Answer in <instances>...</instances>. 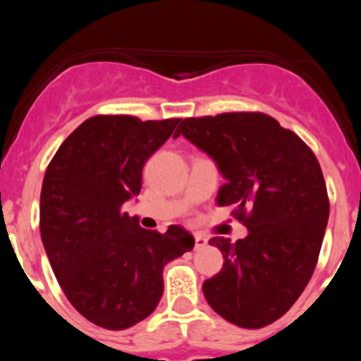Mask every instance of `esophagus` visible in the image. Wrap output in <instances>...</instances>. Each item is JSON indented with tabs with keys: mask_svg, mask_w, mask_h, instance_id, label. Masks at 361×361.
<instances>
[{
	"mask_svg": "<svg viewBox=\"0 0 361 361\" xmlns=\"http://www.w3.org/2000/svg\"><path fill=\"white\" fill-rule=\"evenodd\" d=\"M194 239H195V250H201V248H204V246L207 245V238H206V235L195 234Z\"/></svg>",
	"mask_w": 361,
	"mask_h": 361,
	"instance_id": "obj_1",
	"label": "esophagus"
}]
</instances>
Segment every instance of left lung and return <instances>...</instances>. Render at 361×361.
Here are the masks:
<instances>
[{"label": "left lung", "instance_id": "1", "mask_svg": "<svg viewBox=\"0 0 361 361\" xmlns=\"http://www.w3.org/2000/svg\"><path fill=\"white\" fill-rule=\"evenodd\" d=\"M183 136L224 176L218 206L235 204L248 235L209 239L224 267L202 285L207 304L243 329L281 318L307 286L329 224L322 167L307 145L265 113L185 118Z\"/></svg>", "mask_w": 361, "mask_h": 361}]
</instances>
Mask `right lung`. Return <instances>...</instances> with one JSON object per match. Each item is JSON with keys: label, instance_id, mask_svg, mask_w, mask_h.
I'll use <instances>...</instances> for the list:
<instances>
[{"label": "right lung", "instance_id": "add662e5", "mask_svg": "<svg viewBox=\"0 0 361 361\" xmlns=\"http://www.w3.org/2000/svg\"><path fill=\"white\" fill-rule=\"evenodd\" d=\"M178 122L92 116L47 167L39 195L43 248L73 307L106 330L129 329L150 316L162 297L166 264L195 245L180 225L159 234L123 211L140 194L145 162Z\"/></svg>", "mask_w": 361, "mask_h": 361}]
</instances>
